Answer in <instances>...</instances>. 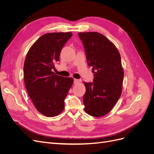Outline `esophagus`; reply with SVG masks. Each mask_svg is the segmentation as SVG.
Instances as JSON below:
<instances>
[{
  "mask_svg": "<svg viewBox=\"0 0 154 154\" xmlns=\"http://www.w3.org/2000/svg\"><path fill=\"white\" fill-rule=\"evenodd\" d=\"M80 80H78V79H74V84H78V83L80 82Z\"/></svg>",
  "mask_w": 154,
  "mask_h": 154,
  "instance_id": "1",
  "label": "esophagus"
}]
</instances>
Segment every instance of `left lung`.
I'll return each mask as SVG.
<instances>
[{"label":"left lung","instance_id":"1","mask_svg":"<svg viewBox=\"0 0 154 154\" xmlns=\"http://www.w3.org/2000/svg\"><path fill=\"white\" fill-rule=\"evenodd\" d=\"M85 48L88 66L92 67L94 81L84 82V110L90 116L101 117L112 109L121 96L124 71L118 50L99 32H79Z\"/></svg>","mask_w":154,"mask_h":154}]
</instances>
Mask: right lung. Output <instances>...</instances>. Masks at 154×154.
<instances>
[{
	"mask_svg": "<svg viewBox=\"0 0 154 154\" xmlns=\"http://www.w3.org/2000/svg\"><path fill=\"white\" fill-rule=\"evenodd\" d=\"M71 32H50L40 36L27 53L24 65L26 88L36 110L54 117L64 109V100L73 83V78L54 74V63L72 36Z\"/></svg>",
	"mask_w": 154,
	"mask_h": 154,
	"instance_id": "right-lung-1",
	"label": "right lung"
}]
</instances>
